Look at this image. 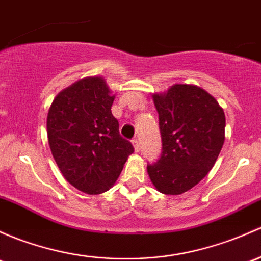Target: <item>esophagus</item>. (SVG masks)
<instances>
[{"mask_svg": "<svg viewBox=\"0 0 261 261\" xmlns=\"http://www.w3.org/2000/svg\"><path fill=\"white\" fill-rule=\"evenodd\" d=\"M133 146H134V150H135V152L140 151V142H139L138 139L133 140Z\"/></svg>", "mask_w": 261, "mask_h": 261, "instance_id": "1", "label": "esophagus"}]
</instances>
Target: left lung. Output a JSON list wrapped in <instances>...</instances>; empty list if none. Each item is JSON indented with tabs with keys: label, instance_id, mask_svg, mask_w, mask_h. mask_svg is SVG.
<instances>
[{
	"label": "left lung",
	"instance_id": "obj_1",
	"mask_svg": "<svg viewBox=\"0 0 261 261\" xmlns=\"http://www.w3.org/2000/svg\"><path fill=\"white\" fill-rule=\"evenodd\" d=\"M159 112L163 153L147 165L156 190L180 195L197 185L215 165L225 141V114L218 101L196 85L175 84L152 94Z\"/></svg>",
	"mask_w": 261,
	"mask_h": 261
}]
</instances>
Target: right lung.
Listing matches in <instances>:
<instances>
[{"label":"right lung","mask_w":261,"mask_h":261,"mask_svg":"<svg viewBox=\"0 0 261 261\" xmlns=\"http://www.w3.org/2000/svg\"><path fill=\"white\" fill-rule=\"evenodd\" d=\"M114 100L105 79L90 76L59 92L48 110L52 156L65 179L90 195L111 189L134 152L131 142L120 136Z\"/></svg>","instance_id":"obj_1"}]
</instances>
